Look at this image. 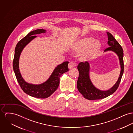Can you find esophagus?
I'll return each instance as SVG.
<instances>
[{
  "instance_id": "esophagus-1",
  "label": "esophagus",
  "mask_w": 133,
  "mask_h": 133,
  "mask_svg": "<svg viewBox=\"0 0 133 133\" xmlns=\"http://www.w3.org/2000/svg\"><path fill=\"white\" fill-rule=\"evenodd\" d=\"M74 66H75V64H74V62H70V63H69L68 67H69V69H72V68H73Z\"/></svg>"
}]
</instances>
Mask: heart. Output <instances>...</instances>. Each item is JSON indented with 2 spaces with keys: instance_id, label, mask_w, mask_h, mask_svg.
I'll return each mask as SVG.
<instances>
[{
  "instance_id": "obj_1",
  "label": "heart",
  "mask_w": 133,
  "mask_h": 133,
  "mask_svg": "<svg viewBox=\"0 0 133 133\" xmlns=\"http://www.w3.org/2000/svg\"><path fill=\"white\" fill-rule=\"evenodd\" d=\"M101 44L93 38H84L78 40L72 46V49L77 52H81V58L84 61L93 59L100 51Z\"/></svg>"
}]
</instances>
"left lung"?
<instances>
[{"label": "left lung", "mask_w": 133, "mask_h": 133, "mask_svg": "<svg viewBox=\"0 0 133 133\" xmlns=\"http://www.w3.org/2000/svg\"><path fill=\"white\" fill-rule=\"evenodd\" d=\"M107 34L108 40V44L110 47L107 48L104 51L111 50L115 52L117 54L119 57L121 67V74L117 81L111 88L105 91H101L96 88L90 80L89 75L90 66L88 62H80L77 67L79 74L77 84V88L83 97L88 100L101 99L107 97L115 93L119 85L124 73L123 49L121 45L115 40L113 36L109 32H107Z\"/></svg>", "instance_id": "8db88e82"}]
</instances>
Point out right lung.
Returning <instances> with one entry per match:
<instances>
[{"instance_id": "1", "label": "right lung", "mask_w": 133, "mask_h": 133, "mask_svg": "<svg viewBox=\"0 0 133 133\" xmlns=\"http://www.w3.org/2000/svg\"><path fill=\"white\" fill-rule=\"evenodd\" d=\"M45 30L37 29L31 31L21 39L16 45L12 63L13 69L21 88L28 95L38 98H46L53 94L59 86L61 76L63 73L69 71V62H63L55 69L48 80L44 83L38 85L28 84L22 77L18 69V60L20 54L24 47L35 38L36 34L45 33Z\"/></svg>"}]
</instances>
